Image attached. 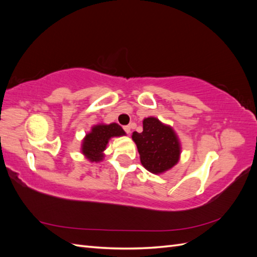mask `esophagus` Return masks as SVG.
<instances>
[{
  "label": "esophagus",
  "mask_w": 257,
  "mask_h": 257,
  "mask_svg": "<svg viewBox=\"0 0 257 257\" xmlns=\"http://www.w3.org/2000/svg\"><path fill=\"white\" fill-rule=\"evenodd\" d=\"M131 127H132L131 125H125V126H123V130L125 131L126 134H130L131 133Z\"/></svg>",
  "instance_id": "esophagus-1"
}]
</instances>
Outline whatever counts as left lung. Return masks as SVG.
I'll return each mask as SVG.
<instances>
[{
    "label": "left lung",
    "mask_w": 257,
    "mask_h": 257,
    "mask_svg": "<svg viewBox=\"0 0 257 257\" xmlns=\"http://www.w3.org/2000/svg\"><path fill=\"white\" fill-rule=\"evenodd\" d=\"M142 133L134 132L132 138L141 155L143 166L152 174H162L173 168L180 159L181 146L172 126L154 116L143 121Z\"/></svg>",
    "instance_id": "1"
}]
</instances>
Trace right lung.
<instances>
[{
  "label": "right lung",
  "mask_w": 257,
  "mask_h": 257,
  "mask_svg": "<svg viewBox=\"0 0 257 257\" xmlns=\"http://www.w3.org/2000/svg\"><path fill=\"white\" fill-rule=\"evenodd\" d=\"M125 135V132L116 123L96 124L85 135L81 145V152L90 162H99L104 158V150L111 137Z\"/></svg>",
  "instance_id": "obj_1"
}]
</instances>
